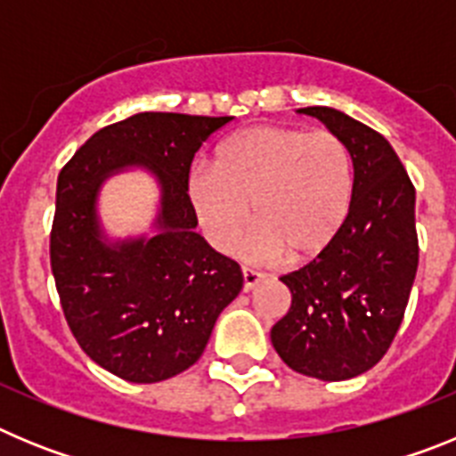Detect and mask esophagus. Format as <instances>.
<instances>
[{"mask_svg":"<svg viewBox=\"0 0 456 456\" xmlns=\"http://www.w3.org/2000/svg\"><path fill=\"white\" fill-rule=\"evenodd\" d=\"M241 278H244V289H253L256 288L257 283H260V281H263V273L260 272H256V269H251V267H241Z\"/></svg>","mask_w":456,"mask_h":456,"instance_id":"34e87169","label":"esophagus"}]
</instances>
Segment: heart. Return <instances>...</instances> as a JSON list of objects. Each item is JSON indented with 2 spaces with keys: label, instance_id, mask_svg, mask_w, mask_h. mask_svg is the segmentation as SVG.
Returning <instances> with one entry per match:
<instances>
[{
  "label": "heart",
  "instance_id": "b5f03b06",
  "mask_svg": "<svg viewBox=\"0 0 456 456\" xmlns=\"http://www.w3.org/2000/svg\"><path fill=\"white\" fill-rule=\"evenodd\" d=\"M187 199L219 251H235L253 212V256L305 263L329 251L347 224L352 155L329 130L256 125L221 143L215 168L196 164L189 171Z\"/></svg>",
  "mask_w": 456,
  "mask_h": 456
}]
</instances>
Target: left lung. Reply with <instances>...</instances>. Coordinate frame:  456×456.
<instances>
[{
    "label": "left lung",
    "mask_w": 456,
    "mask_h": 456,
    "mask_svg": "<svg viewBox=\"0 0 456 456\" xmlns=\"http://www.w3.org/2000/svg\"><path fill=\"white\" fill-rule=\"evenodd\" d=\"M354 164L349 219L329 251L281 276L292 294L272 345L294 372L342 381L384 358L400 329L418 269L416 189L388 141L331 107H305Z\"/></svg>",
    "instance_id": "1"
}]
</instances>
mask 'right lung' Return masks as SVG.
I'll return each mask as SVG.
<instances>
[{
	"label": "right lung",
	"mask_w": 456,
	"mask_h": 456,
	"mask_svg": "<svg viewBox=\"0 0 456 456\" xmlns=\"http://www.w3.org/2000/svg\"><path fill=\"white\" fill-rule=\"evenodd\" d=\"M232 116L143 111L107 125L59 173L50 265L72 336L91 361L134 384L191 368L241 269L193 231L187 199L193 155ZM123 166L151 167L163 184L160 231L109 248L94 219L97 187Z\"/></svg>",
	"instance_id": "right-lung-1"
}]
</instances>
